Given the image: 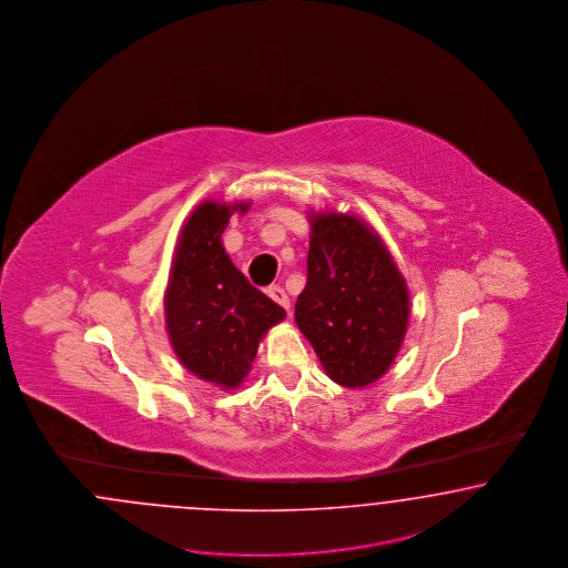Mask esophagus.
<instances>
[{
  "mask_svg": "<svg viewBox=\"0 0 568 568\" xmlns=\"http://www.w3.org/2000/svg\"><path fill=\"white\" fill-rule=\"evenodd\" d=\"M267 294L274 298L277 305H282L284 310H288V307H291V298H288V294L284 293V288H282V286L272 284V286L267 288Z\"/></svg>",
  "mask_w": 568,
  "mask_h": 568,
  "instance_id": "34e87169",
  "label": "esophagus"
}]
</instances>
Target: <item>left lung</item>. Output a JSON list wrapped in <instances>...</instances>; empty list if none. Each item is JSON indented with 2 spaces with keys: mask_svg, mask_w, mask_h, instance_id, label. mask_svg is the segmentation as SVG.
<instances>
[{
  "mask_svg": "<svg viewBox=\"0 0 568 568\" xmlns=\"http://www.w3.org/2000/svg\"><path fill=\"white\" fill-rule=\"evenodd\" d=\"M407 317L405 282L383 240L351 215H317L294 320L329 378L351 388L378 381L402 347Z\"/></svg>",
  "mask_w": 568,
  "mask_h": 568,
  "instance_id": "left-lung-1",
  "label": "left lung"
}]
</instances>
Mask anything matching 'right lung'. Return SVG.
I'll return each mask as SVG.
<instances>
[{
  "instance_id": "obj_1",
  "label": "right lung",
  "mask_w": 568,
  "mask_h": 568,
  "mask_svg": "<svg viewBox=\"0 0 568 568\" xmlns=\"http://www.w3.org/2000/svg\"><path fill=\"white\" fill-rule=\"evenodd\" d=\"M232 209L204 202L192 213L180 236L165 298L169 338L183 366L225 388L242 383L261 336L286 315L225 253L221 234Z\"/></svg>"
}]
</instances>
